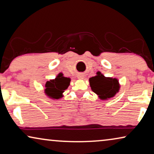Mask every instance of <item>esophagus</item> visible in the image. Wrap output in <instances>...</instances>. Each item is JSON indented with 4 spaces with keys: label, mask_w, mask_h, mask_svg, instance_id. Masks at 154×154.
Wrapping results in <instances>:
<instances>
[{
    "label": "esophagus",
    "mask_w": 154,
    "mask_h": 154,
    "mask_svg": "<svg viewBox=\"0 0 154 154\" xmlns=\"http://www.w3.org/2000/svg\"><path fill=\"white\" fill-rule=\"evenodd\" d=\"M84 75L82 74V73H79V74L77 75V78L79 79H83Z\"/></svg>",
    "instance_id": "34e87169"
}]
</instances>
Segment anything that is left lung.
<instances>
[{
    "label": "left lung",
    "mask_w": 154,
    "mask_h": 154,
    "mask_svg": "<svg viewBox=\"0 0 154 154\" xmlns=\"http://www.w3.org/2000/svg\"><path fill=\"white\" fill-rule=\"evenodd\" d=\"M96 74V76L89 79L91 90L102 100H109L114 97L120 88L118 79L104 77L100 71Z\"/></svg>",
    "instance_id": "left-lung-1"
}]
</instances>
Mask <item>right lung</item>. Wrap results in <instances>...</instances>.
I'll return each instance as SVG.
<instances>
[{
  "mask_svg": "<svg viewBox=\"0 0 154 154\" xmlns=\"http://www.w3.org/2000/svg\"><path fill=\"white\" fill-rule=\"evenodd\" d=\"M70 82V78L63 77L62 72L59 73L55 79L45 83V95L53 100H59L63 97V93L69 86Z\"/></svg>",
  "mask_w": 154,
  "mask_h": 154,
  "instance_id": "add662e5",
  "label": "right lung"
}]
</instances>
